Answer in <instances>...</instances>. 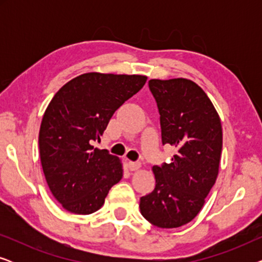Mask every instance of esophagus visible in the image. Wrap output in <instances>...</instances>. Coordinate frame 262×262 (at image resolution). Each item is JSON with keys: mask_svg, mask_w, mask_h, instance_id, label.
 Masks as SVG:
<instances>
[{"mask_svg": "<svg viewBox=\"0 0 262 262\" xmlns=\"http://www.w3.org/2000/svg\"><path fill=\"white\" fill-rule=\"evenodd\" d=\"M141 166L142 164L139 163V162H132V161H130V162H128V168H130V170H138L139 168H141Z\"/></svg>", "mask_w": 262, "mask_h": 262, "instance_id": "1", "label": "esophagus"}]
</instances>
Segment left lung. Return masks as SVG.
<instances>
[{
	"label": "left lung",
	"mask_w": 262,
	"mask_h": 262,
	"mask_svg": "<svg viewBox=\"0 0 262 262\" xmlns=\"http://www.w3.org/2000/svg\"><path fill=\"white\" fill-rule=\"evenodd\" d=\"M160 112L162 144L177 148L170 163L152 167L156 185L141 198L142 216L163 229L194 220L216 182L223 132L206 93L187 78L149 81Z\"/></svg>",
	"instance_id": "obj_1"
}]
</instances>
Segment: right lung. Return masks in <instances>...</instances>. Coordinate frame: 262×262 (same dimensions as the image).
<instances>
[{"instance_id": "obj_1", "label": "right lung", "mask_w": 262, "mask_h": 262, "mask_svg": "<svg viewBox=\"0 0 262 262\" xmlns=\"http://www.w3.org/2000/svg\"><path fill=\"white\" fill-rule=\"evenodd\" d=\"M144 75L87 73L56 93L39 131L42 171L63 209L75 214L98 211L123 178L119 157L93 146L113 113L142 89Z\"/></svg>"}]
</instances>
